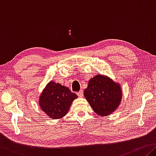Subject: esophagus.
Returning a JSON list of instances; mask_svg holds the SVG:
<instances>
[{"label": "esophagus", "mask_w": 156, "mask_h": 156, "mask_svg": "<svg viewBox=\"0 0 156 156\" xmlns=\"http://www.w3.org/2000/svg\"><path fill=\"white\" fill-rule=\"evenodd\" d=\"M77 94H78L79 97H83V91L80 90L78 91V92H77Z\"/></svg>", "instance_id": "1"}]
</instances>
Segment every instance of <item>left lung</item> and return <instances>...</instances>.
<instances>
[{"instance_id":"obj_1","label":"left lung","mask_w":156,"mask_h":156,"mask_svg":"<svg viewBox=\"0 0 156 156\" xmlns=\"http://www.w3.org/2000/svg\"><path fill=\"white\" fill-rule=\"evenodd\" d=\"M84 96L93 110L103 117L117 109L122 100V91L120 85L110 78L97 75L89 80Z\"/></svg>"}]
</instances>
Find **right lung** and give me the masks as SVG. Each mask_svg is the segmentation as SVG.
<instances>
[{"mask_svg":"<svg viewBox=\"0 0 156 156\" xmlns=\"http://www.w3.org/2000/svg\"><path fill=\"white\" fill-rule=\"evenodd\" d=\"M78 97L68 87L59 83L50 82L39 97V105L50 118L58 119L68 112L72 101Z\"/></svg>","mask_w":156,"mask_h":156,"instance_id":"1","label":"right lung"}]
</instances>
